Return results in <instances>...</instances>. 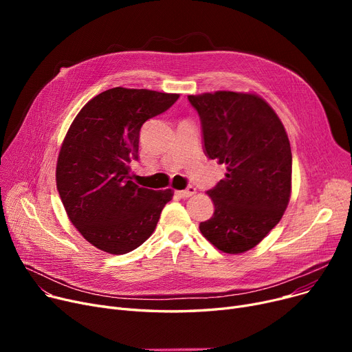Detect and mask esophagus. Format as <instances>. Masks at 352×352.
<instances>
[{"instance_id": "obj_1", "label": "esophagus", "mask_w": 352, "mask_h": 352, "mask_svg": "<svg viewBox=\"0 0 352 352\" xmlns=\"http://www.w3.org/2000/svg\"><path fill=\"white\" fill-rule=\"evenodd\" d=\"M195 192H197V190H195V187H192V186H190L187 190L175 191V194H177L179 198H190V197H192Z\"/></svg>"}]
</instances>
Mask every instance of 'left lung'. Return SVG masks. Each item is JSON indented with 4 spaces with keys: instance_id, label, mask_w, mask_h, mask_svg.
<instances>
[{
    "instance_id": "8db88e82",
    "label": "left lung",
    "mask_w": 352,
    "mask_h": 352,
    "mask_svg": "<svg viewBox=\"0 0 352 352\" xmlns=\"http://www.w3.org/2000/svg\"><path fill=\"white\" fill-rule=\"evenodd\" d=\"M198 111L206 154L227 165L207 194L214 214L199 231L219 251L243 254L280 223L291 197L292 155L285 128L254 92L188 96Z\"/></svg>"
}]
</instances>
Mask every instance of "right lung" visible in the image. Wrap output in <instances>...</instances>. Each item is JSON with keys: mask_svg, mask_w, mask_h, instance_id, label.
<instances>
[{"mask_svg": "<svg viewBox=\"0 0 352 352\" xmlns=\"http://www.w3.org/2000/svg\"><path fill=\"white\" fill-rule=\"evenodd\" d=\"M179 94L116 87L91 98L71 122L55 170L65 212L89 244L126 254L150 238L174 191L137 186L129 162L138 157L142 124Z\"/></svg>", "mask_w": 352, "mask_h": 352, "instance_id": "add662e5", "label": "right lung"}]
</instances>
